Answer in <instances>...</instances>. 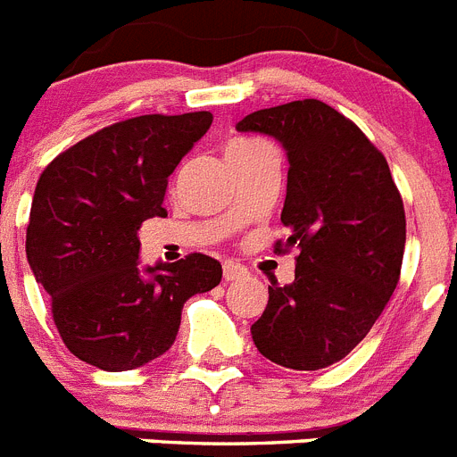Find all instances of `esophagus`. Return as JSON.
<instances>
[{"label": "esophagus", "mask_w": 457, "mask_h": 457, "mask_svg": "<svg viewBox=\"0 0 457 457\" xmlns=\"http://www.w3.org/2000/svg\"><path fill=\"white\" fill-rule=\"evenodd\" d=\"M247 277V268H242L240 263L226 261L224 263V281H237V278Z\"/></svg>", "instance_id": "esophagus-1"}]
</instances>
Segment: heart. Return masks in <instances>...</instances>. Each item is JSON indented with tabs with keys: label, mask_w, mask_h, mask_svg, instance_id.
Segmentation results:
<instances>
[{
	"label": "heart",
	"mask_w": 457,
	"mask_h": 457,
	"mask_svg": "<svg viewBox=\"0 0 457 457\" xmlns=\"http://www.w3.org/2000/svg\"><path fill=\"white\" fill-rule=\"evenodd\" d=\"M237 146H240V144H253V141H236Z\"/></svg>",
	"instance_id": "b5f03b06"
}]
</instances>
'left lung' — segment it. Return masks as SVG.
Returning a JSON list of instances; mask_svg holds the SVG:
<instances>
[{
    "instance_id": "left-lung-1",
    "label": "left lung",
    "mask_w": 457,
    "mask_h": 457,
    "mask_svg": "<svg viewBox=\"0 0 457 457\" xmlns=\"http://www.w3.org/2000/svg\"><path fill=\"white\" fill-rule=\"evenodd\" d=\"M284 146L288 185L281 221L297 247L295 281L268 286L252 325L258 353L295 370L341 361L385 311L401 278L405 208L385 155L320 100L258 109L236 125Z\"/></svg>"
}]
</instances>
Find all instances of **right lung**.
Segmentation results:
<instances>
[{
    "label": "right lung",
    "instance_id": "right-lung-1",
    "mask_svg": "<svg viewBox=\"0 0 457 457\" xmlns=\"http://www.w3.org/2000/svg\"><path fill=\"white\" fill-rule=\"evenodd\" d=\"M210 112L146 114L103 128L40 173L27 261L72 354L96 369L132 370L167 353L180 311L221 281L205 253L139 268L141 221L164 217L169 176L208 132Z\"/></svg>",
    "mask_w": 457,
    "mask_h": 457
}]
</instances>
